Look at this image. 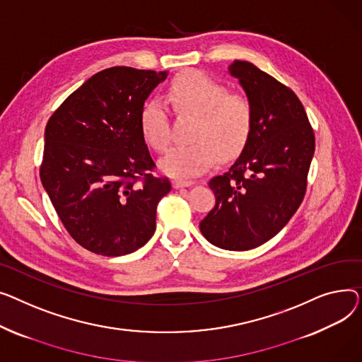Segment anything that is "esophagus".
<instances>
[{
  "mask_svg": "<svg viewBox=\"0 0 362 362\" xmlns=\"http://www.w3.org/2000/svg\"><path fill=\"white\" fill-rule=\"evenodd\" d=\"M189 185H193V182H191V181H182V180H175L174 181V188L175 189L184 188V187H189Z\"/></svg>",
  "mask_w": 362,
  "mask_h": 362,
  "instance_id": "obj_1",
  "label": "esophagus"
}]
</instances>
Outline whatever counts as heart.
<instances>
[{
  "mask_svg": "<svg viewBox=\"0 0 362 362\" xmlns=\"http://www.w3.org/2000/svg\"><path fill=\"white\" fill-rule=\"evenodd\" d=\"M168 100L180 115L194 117L187 144L173 147L162 159L160 169L175 178L203 174L221 155L230 158L245 147L254 127L251 100L241 93H229L225 84L200 71L178 76L169 88ZM144 140L155 151L165 152L171 141V122L165 106L147 102L140 114Z\"/></svg>",
  "mask_w": 362,
  "mask_h": 362,
  "instance_id": "heart-1",
  "label": "heart"
}]
</instances>
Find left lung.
I'll return each mask as SVG.
<instances>
[{
  "mask_svg": "<svg viewBox=\"0 0 362 362\" xmlns=\"http://www.w3.org/2000/svg\"><path fill=\"white\" fill-rule=\"evenodd\" d=\"M254 108L252 133L226 173L209 181L216 204L200 222L214 245L245 251L273 238L303 203L315 148L304 106L248 61L229 66Z\"/></svg>",
  "mask_w": 362,
  "mask_h": 362,
  "instance_id": "1",
  "label": "left lung"
}]
</instances>
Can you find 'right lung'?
Masks as SVG:
<instances>
[{
	"label": "right lung",
	"mask_w": 362,
	"mask_h": 362,
	"mask_svg": "<svg viewBox=\"0 0 362 362\" xmlns=\"http://www.w3.org/2000/svg\"><path fill=\"white\" fill-rule=\"evenodd\" d=\"M166 71L111 67L92 76L49 118L40 181L73 240L118 257L143 247L171 191L152 174L140 129L146 99Z\"/></svg>",
	"instance_id": "right-lung-1"
}]
</instances>
